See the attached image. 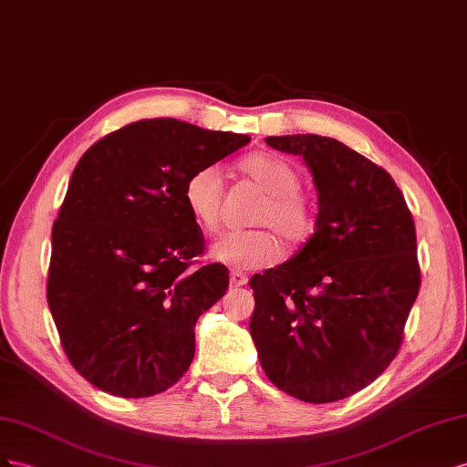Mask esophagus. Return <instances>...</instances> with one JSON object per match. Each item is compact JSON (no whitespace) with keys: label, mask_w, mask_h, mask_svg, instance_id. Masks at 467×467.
<instances>
[{"label":"esophagus","mask_w":467,"mask_h":467,"mask_svg":"<svg viewBox=\"0 0 467 467\" xmlns=\"http://www.w3.org/2000/svg\"><path fill=\"white\" fill-rule=\"evenodd\" d=\"M246 282H248V277L243 274V272H238V270H233L231 272V287H243V285H246Z\"/></svg>","instance_id":"esophagus-1"}]
</instances>
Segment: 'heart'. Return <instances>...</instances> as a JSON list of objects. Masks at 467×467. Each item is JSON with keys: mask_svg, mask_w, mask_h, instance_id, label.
Segmentation results:
<instances>
[{"mask_svg": "<svg viewBox=\"0 0 467 467\" xmlns=\"http://www.w3.org/2000/svg\"><path fill=\"white\" fill-rule=\"evenodd\" d=\"M238 170L265 193L254 223L270 226L291 248L307 243L317 224V203L299 188V170L287 160L270 154L246 156ZM183 202L197 224L205 231H215L223 203V180L217 168L195 170L185 180ZM211 256L233 268L256 270L275 264L282 256V244L269 229L233 231L211 244Z\"/></svg>", "mask_w": 467, "mask_h": 467, "instance_id": "b5f03b06", "label": "heart"}]
</instances>
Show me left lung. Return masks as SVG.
Returning <instances> with one entry per match:
<instances>
[{"mask_svg": "<svg viewBox=\"0 0 467 467\" xmlns=\"http://www.w3.org/2000/svg\"><path fill=\"white\" fill-rule=\"evenodd\" d=\"M265 144L303 156L318 215L296 254L252 275L250 335L277 389L305 403L340 401L401 348L420 289L415 221L388 171L340 140L287 135Z\"/></svg>", "mask_w": 467, "mask_h": 467, "instance_id": "obj_1", "label": "left lung"}]
</instances>
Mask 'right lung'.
<instances>
[{
    "label": "right lung",
    "instance_id": "obj_1",
    "mask_svg": "<svg viewBox=\"0 0 467 467\" xmlns=\"http://www.w3.org/2000/svg\"><path fill=\"white\" fill-rule=\"evenodd\" d=\"M248 142L142 119L79 158L52 224L47 299L64 354L98 389L150 397L188 371L193 327L224 296L229 270L193 268L205 238L183 185Z\"/></svg>",
    "mask_w": 467,
    "mask_h": 467
}]
</instances>
